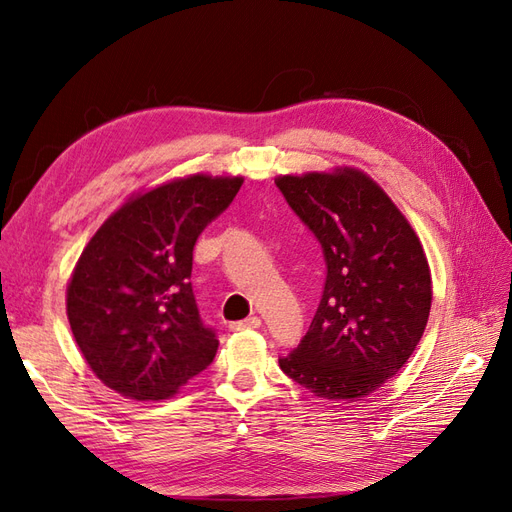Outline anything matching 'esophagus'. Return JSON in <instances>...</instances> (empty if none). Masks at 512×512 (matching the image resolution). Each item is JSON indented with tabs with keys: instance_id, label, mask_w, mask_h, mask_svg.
Instances as JSON below:
<instances>
[{
	"instance_id": "1",
	"label": "esophagus",
	"mask_w": 512,
	"mask_h": 512,
	"mask_svg": "<svg viewBox=\"0 0 512 512\" xmlns=\"http://www.w3.org/2000/svg\"><path fill=\"white\" fill-rule=\"evenodd\" d=\"M261 327V318L259 316H249L240 320V323H232L230 329L232 331H240V329H259Z\"/></svg>"
}]
</instances>
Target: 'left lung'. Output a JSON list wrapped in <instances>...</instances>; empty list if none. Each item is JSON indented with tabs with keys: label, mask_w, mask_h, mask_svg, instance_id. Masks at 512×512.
Masks as SVG:
<instances>
[{
	"label": "left lung",
	"mask_w": 512,
	"mask_h": 512,
	"mask_svg": "<svg viewBox=\"0 0 512 512\" xmlns=\"http://www.w3.org/2000/svg\"><path fill=\"white\" fill-rule=\"evenodd\" d=\"M276 187L327 266L310 329L278 365L320 399L361 401L409 361L426 329L432 280L420 238L356 168L285 175Z\"/></svg>",
	"instance_id": "obj_1"
}]
</instances>
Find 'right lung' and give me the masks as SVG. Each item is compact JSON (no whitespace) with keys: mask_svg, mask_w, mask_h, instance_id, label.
<instances>
[{"mask_svg":"<svg viewBox=\"0 0 512 512\" xmlns=\"http://www.w3.org/2000/svg\"><path fill=\"white\" fill-rule=\"evenodd\" d=\"M242 177L194 175L130 198L90 238L67 287L86 363L111 390L162 401L219 348L192 291L194 246L236 198Z\"/></svg>","mask_w":512,"mask_h":512,"instance_id":"1","label":"right lung"}]
</instances>
